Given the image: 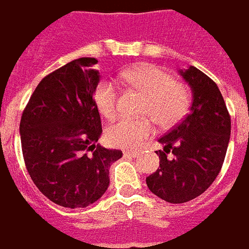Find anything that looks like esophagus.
<instances>
[{
	"label": "esophagus",
	"instance_id": "esophagus-1",
	"mask_svg": "<svg viewBox=\"0 0 249 249\" xmlns=\"http://www.w3.org/2000/svg\"><path fill=\"white\" fill-rule=\"evenodd\" d=\"M124 156L137 157V156H139V152H137V151H124Z\"/></svg>",
	"mask_w": 249,
	"mask_h": 249
}]
</instances>
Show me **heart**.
I'll list each match as a JSON object with an SVG mask.
<instances>
[{"label":"heart","instance_id":"1","mask_svg":"<svg viewBox=\"0 0 249 249\" xmlns=\"http://www.w3.org/2000/svg\"><path fill=\"white\" fill-rule=\"evenodd\" d=\"M121 81L144 94L141 113L151 115L162 126H169L181 120L189 107V90L183 82L172 80L171 74L155 65H140L120 74ZM98 112L107 119L117 113L119 92L113 82L103 80L93 93ZM155 130L153 120L147 116L140 119L121 117L110 124L107 136L110 144L130 148L140 144Z\"/></svg>","mask_w":249,"mask_h":249}]
</instances>
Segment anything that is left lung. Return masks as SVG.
Instances as JSON below:
<instances>
[{
  "instance_id": "1",
  "label": "left lung",
  "mask_w": 249,
  "mask_h": 249,
  "mask_svg": "<svg viewBox=\"0 0 249 249\" xmlns=\"http://www.w3.org/2000/svg\"><path fill=\"white\" fill-rule=\"evenodd\" d=\"M178 73L192 90L191 110L159 140L164 145L156 152L160 167L146 178L149 191L172 204L187 203L208 189L223 167L231 136L230 113L217 85L195 66Z\"/></svg>"
}]
</instances>
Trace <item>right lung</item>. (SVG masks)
Returning <instances> with one entry per match:
<instances>
[{
    "instance_id": "add662e5",
    "label": "right lung",
    "mask_w": 249,
    "mask_h": 249,
    "mask_svg": "<svg viewBox=\"0 0 249 249\" xmlns=\"http://www.w3.org/2000/svg\"><path fill=\"white\" fill-rule=\"evenodd\" d=\"M96 58L82 57L44 77L25 108L19 135L25 165L36 187L65 208H85L109 185L119 149L97 144L103 133L93 93Z\"/></svg>"
}]
</instances>
